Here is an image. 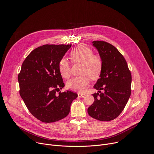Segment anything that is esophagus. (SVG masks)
<instances>
[{"mask_svg": "<svg viewBox=\"0 0 154 154\" xmlns=\"http://www.w3.org/2000/svg\"><path fill=\"white\" fill-rule=\"evenodd\" d=\"M85 96V94L84 93H78V96L79 97H83Z\"/></svg>", "mask_w": 154, "mask_h": 154, "instance_id": "esophagus-1", "label": "esophagus"}]
</instances>
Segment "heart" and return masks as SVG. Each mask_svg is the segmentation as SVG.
<instances>
[{
  "instance_id": "1",
  "label": "heart",
  "mask_w": 154,
  "mask_h": 154,
  "mask_svg": "<svg viewBox=\"0 0 154 154\" xmlns=\"http://www.w3.org/2000/svg\"><path fill=\"white\" fill-rule=\"evenodd\" d=\"M70 58L73 63H81L79 77H74L67 83L68 89L82 93L85 90L90 81L98 78L102 72L103 61L98 54H93V50L86 45H80L70 53ZM61 76L68 79L71 76V66L68 60L63 58L58 64Z\"/></svg>"
}]
</instances>
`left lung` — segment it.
Here are the masks:
<instances>
[{"instance_id":"obj_1","label":"left lung","mask_w":154,"mask_h":154,"mask_svg":"<svg viewBox=\"0 0 154 154\" xmlns=\"http://www.w3.org/2000/svg\"><path fill=\"white\" fill-rule=\"evenodd\" d=\"M93 45L99 52L103 67L94 88V103L88 108L91 117L100 121L117 118L124 109L131 95V74L123 56L112 45L96 40ZM103 90L102 93L100 91Z\"/></svg>"}]
</instances>
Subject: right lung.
<instances>
[{"label":"right lung","mask_w":154,"mask_h":154,"mask_svg":"<svg viewBox=\"0 0 154 154\" xmlns=\"http://www.w3.org/2000/svg\"><path fill=\"white\" fill-rule=\"evenodd\" d=\"M71 47V44L40 46L22 64L18 76L20 96L32 115L42 122H54L66 117L78 96L71 91H59L64 84L59 62Z\"/></svg>","instance_id":"obj_1"}]
</instances>
